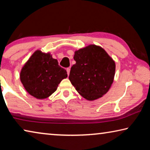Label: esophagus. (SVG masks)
I'll return each instance as SVG.
<instances>
[{
	"mask_svg": "<svg viewBox=\"0 0 150 150\" xmlns=\"http://www.w3.org/2000/svg\"><path fill=\"white\" fill-rule=\"evenodd\" d=\"M67 75H69V73H70V70H71V69H70V67H68V68H67Z\"/></svg>",
	"mask_w": 150,
	"mask_h": 150,
	"instance_id": "esophagus-1",
	"label": "esophagus"
}]
</instances>
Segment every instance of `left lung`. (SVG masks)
Returning <instances> with one entry per match:
<instances>
[{
  "mask_svg": "<svg viewBox=\"0 0 150 150\" xmlns=\"http://www.w3.org/2000/svg\"><path fill=\"white\" fill-rule=\"evenodd\" d=\"M76 62L71 68L69 79L80 95L88 100L101 97L112 84L115 63L105 50L95 45L75 52Z\"/></svg>",
  "mask_w": 150,
  "mask_h": 150,
  "instance_id": "1",
  "label": "left lung"
}]
</instances>
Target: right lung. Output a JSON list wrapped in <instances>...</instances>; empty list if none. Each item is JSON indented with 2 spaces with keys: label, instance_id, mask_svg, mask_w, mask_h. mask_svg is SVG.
<instances>
[{
  "label": "right lung",
  "instance_id": "right-lung-1",
  "mask_svg": "<svg viewBox=\"0 0 150 150\" xmlns=\"http://www.w3.org/2000/svg\"><path fill=\"white\" fill-rule=\"evenodd\" d=\"M20 77L30 95L43 99L56 91L58 85L67 77V74L50 54L37 50L22 67Z\"/></svg>",
  "mask_w": 150,
  "mask_h": 150
}]
</instances>
